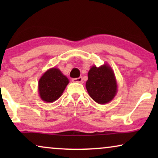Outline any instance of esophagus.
Wrapping results in <instances>:
<instances>
[{"instance_id": "34e87169", "label": "esophagus", "mask_w": 158, "mask_h": 158, "mask_svg": "<svg viewBox=\"0 0 158 158\" xmlns=\"http://www.w3.org/2000/svg\"><path fill=\"white\" fill-rule=\"evenodd\" d=\"M72 81L73 83H82V81H83V77H77V78H73L72 80Z\"/></svg>"}]
</instances>
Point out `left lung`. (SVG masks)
I'll return each instance as SVG.
<instances>
[{"mask_svg": "<svg viewBox=\"0 0 158 158\" xmlns=\"http://www.w3.org/2000/svg\"><path fill=\"white\" fill-rule=\"evenodd\" d=\"M85 87L93 100L99 104H106L113 100L118 90L114 70L105 63L97 68L93 65L88 73Z\"/></svg>", "mask_w": 158, "mask_h": 158, "instance_id": "8db88e82", "label": "left lung"}]
</instances>
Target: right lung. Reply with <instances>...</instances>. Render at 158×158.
<instances>
[{"label": "right lung", "mask_w": 158, "mask_h": 158, "mask_svg": "<svg viewBox=\"0 0 158 158\" xmlns=\"http://www.w3.org/2000/svg\"><path fill=\"white\" fill-rule=\"evenodd\" d=\"M69 80L58 68L47 70L39 80L38 92L40 98L46 103H52L62 96Z\"/></svg>", "instance_id": "obj_1"}]
</instances>
